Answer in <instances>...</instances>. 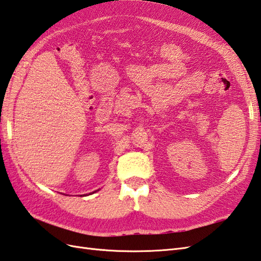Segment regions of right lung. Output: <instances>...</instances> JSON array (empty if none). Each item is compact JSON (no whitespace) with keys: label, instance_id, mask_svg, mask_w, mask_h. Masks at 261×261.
<instances>
[{"label":"right lung","instance_id":"right-lung-1","mask_svg":"<svg viewBox=\"0 0 261 261\" xmlns=\"http://www.w3.org/2000/svg\"><path fill=\"white\" fill-rule=\"evenodd\" d=\"M94 192H95V191H94ZM94 192H92V193H94ZM83 196H84V195H83Z\"/></svg>","mask_w":261,"mask_h":261}]
</instances>
